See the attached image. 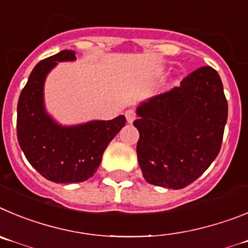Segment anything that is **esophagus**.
Here are the masks:
<instances>
[{
	"label": "esophagus",
	"mask_w": 248,
	"mask_h": 248,
	"mask_svg": "<svg viewBox=\"0 0 248 248\" xmlns=\"http://www.w3.org/2000/svg\"><path fill=\"white\" fill-rule=\"evenodd\" d=\"M124 116H126V120L128 124H132L136 120V112L133 110H127L126 112H124Z\"/></svg>",
	"instance_id": "34e87169"
}]
</instances>
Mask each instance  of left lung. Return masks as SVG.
<instances>
[{"instance_id":"1","label":"left lung","mask_w":248,"mask_h":248,"mask_svg":"<svg viewBox=\"0 0 248 248\" xmlns=\"http://www.w3.org/2000/svg\"><path fill=\"white\" fill-rule=\"evenodd\" d=\"M137 158L149 184L183 189L217 157L227 101L217 71L196 69L180 86L137 106Z\"/></svg>"}]
</instances>
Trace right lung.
I'll use <instances>...</instances> for the list:
<instances>
[{
  "label": "right lung",
  "mask_w": 248,
  "mask_h": 248,
  "mask_svg": "<svg viewBox=\"0 0 248 248\" xmlns=\"http://www.w3.org/2000/svg\"><path fill=\"white\" fill-rule=\"evenodd\" d=\"M77 60L62 50L42 60L31 73L17 106V138L27 160L46 179L80 183L96 173L106 147L126 124L124 115L65 126L53 119L44 104V82L60 62Z\"/></svg>",
  "instance_id": "add662e5"
}]
</instances>
